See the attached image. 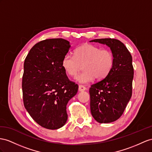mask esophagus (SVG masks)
Returning <instances> with one entry per match:
<instances>
[{"label":"esophagus","instance_id":"obj_1","mask_svg":"<svg viewBox=\"0 0 152 152\" xmlns=\"http://www.w3.org/2000/svg\"><path fill=\"white\" fill-rule=\"evenodd\" d=\"M85 90H86V87H84L83 85H79L78 91L80 92H83V91H85Z\"/></svg>","mask_w":152,"mask_h":152}]
</instances>
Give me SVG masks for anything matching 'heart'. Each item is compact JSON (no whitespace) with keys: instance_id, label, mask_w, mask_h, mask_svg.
<instances>
[{"instance_id":"b5f03b06","label":"heart","mask_w":152,"mask_h":152,"mask_svg":"<svg viewBox=\"0 0 152 152\" xmlns=\"http://www.w3.org/2000/svg\"><path fill=\"white\" fill-rule=\"evenodd\" d=\"M114 64V54L108 49L86 44L76 48L74 56L66 54L62 58L61 66L65 72L75 76L83 64L85 71L76 79L80 83H88L94 80H103L109 75Z\"/></svg>"}]
</instances>
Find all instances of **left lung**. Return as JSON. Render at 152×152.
<instances>
[{
	"mask_svg": "<svg viewBox=\"0 0 152 152\" xmlns=\"http://www.w3.org/2000/svg\"><path fill=\"white\" fill-rule=\"evenodd\" d=\"M90 42L107 45L114 54V64L109 75L89 89L93 118L99 123H112L122 115L132 97V57L123 43L116 39H95Z\"/></svg>",
	"mask_w": 152,
	"mask_h": 152,
	"instance_id": "obj_1",
	"label": "left lung"
}]
</instances>
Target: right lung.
Listing matches in <instances>:
<instances>
[{"label":"right lung","instance_id":"add662e5","mask_svg":"<svg viewBox=\"0 0 152 152\" xmlns=\"http://www.w3.org/2000/svg\"><path fill=\"white\" fill-rule=\"evenodd\" d=\"M71 45L63 38L47 39L31 49L24 64L23 101L26 110L39 125L49 130L63 126L67 104L78 90L61 66Z\"/></svg>","mask_w":152,"mask_h":152}]
</instances>
